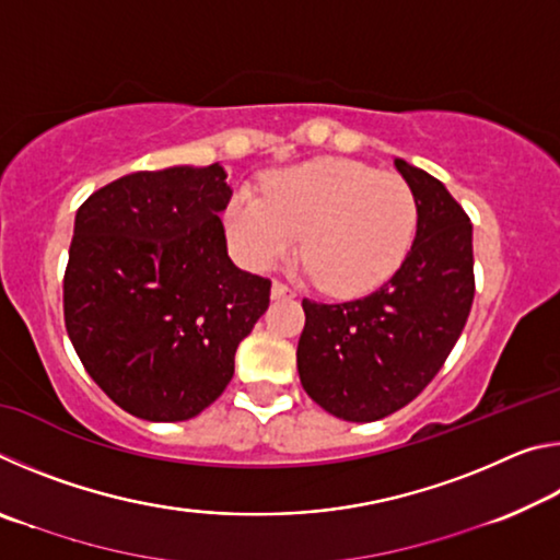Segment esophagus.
<instances>
[{
  "instance_id": "obj_1",
  "label": "esophagus",
  "mask_w": 560,
  "mask_h": 560,
  "mask_svg": "<svg viewBox=\"0 0 560 560\" xmlns=\"http://www.w3.org/2000/svg\"><path fill=\"white\" fill-rule=\"evenodd\" d=\"M293 296H296V293H293L287 283H281V281L271 283V299H293Z\"/></svg>"
}]
</instances>
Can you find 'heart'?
Returning <instances> with one entry per match:
<instances>
[{
	"label": "heart",
	"mask_w": 560,
	"mask_h": 560,
	"mask_svg": "<svg viewBox=\"0 0 560 560\" xmlns=\"http://www.w3.org/2000/svg\"><path fill=\"white\" fill-rule=\"evenodd\" d=\"M226 236L249 269H271L296 249L303 271L330 296L371 293L402 267L417 230V202L402 177L346 158H318L273 175L267 195L236 192Z\"/></svg>",
	"instance_id": "1"
}]
</instances>
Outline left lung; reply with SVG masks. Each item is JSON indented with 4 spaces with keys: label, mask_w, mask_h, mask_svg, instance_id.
I'll use <instances>...</instances> for the list:
<instances>
[{
    "label": "left lung",
    "mask_w": 560,
    "mask_h": 560,
    "mask_svg": "<svg viewBox=\"0 0 560 560\" xmlns=\"http://www.w3.org/2000/svg\"><path fill=\"white\" fill-rule=\"evenodd\" d=\"M417 202V234L381 289L346 303L303 299L296 365L303 390L348 422L412 402L452 353L474 301L471 222L438 177L395 158Z\"/></svg>",
    "instance_id": "left-lung-1"
}]
</instances>
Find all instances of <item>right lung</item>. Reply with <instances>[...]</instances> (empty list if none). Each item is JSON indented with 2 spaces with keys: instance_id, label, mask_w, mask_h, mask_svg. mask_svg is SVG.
Listing matches in <instances>:
<instances>
[{
  "instance_id": "obj_1",
  "label": "right lung",
  "mask_w": 560,
  "mask_h": 560,
  "mask_svg": "<svg viewBox=\"0 0 560 560\" xmlns=\"http://www.w3.org/2000/svg\"><path fill=\"white\" fill-rule=\"evenodd\" d=\"M230 197L220 163L177 165L120 177L75 212L66 330L101 390L140 420L210 407L269 308L271 281L226 254Z\"/></svg>"
}]
</instances>
